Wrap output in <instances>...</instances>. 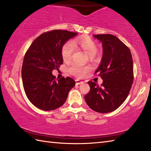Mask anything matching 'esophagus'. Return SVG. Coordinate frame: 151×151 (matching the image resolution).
I'll list each match as a JSON object with an SVG mask.
<instances>
[{
  "label": "esophagus",
  "mask_w": 151,
  "mask_h": 151,
  "mask_svg": "<svg viewBox=\"0 0 151 151\" xmlns=\"http://www.w3.org/2000/svg\"><path fill=\"white\" fill-rule=\"evenodd\" d=\"M83 81H80V80H76V85H79V84H81V83H83Z\"/></svg>",
  "instance_id": "esophagus-1"
}]
</instances>
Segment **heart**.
Returning <instances> with one entry per match:
<instances>
[{
  "label": "heart",
  "instance_id": "b5f03b06",
  "mask_svg": "<svg viewBox=\"0 0 151 151\" xmlns=\"http://www.w3.org/2000/svg\"><path fill=\"white\" fill-rule=\"evenodd\" d=\"M74 47L81 48L89 55L90 59H93L98 52V47L95 42L90 38H78L72 42H67L63 45L61 50V55L63 61L68 62L72 59V55L74 51ZM89 66H83L76 63L72 64L68 67V71L71 74L78 78H83L89 72Z\"/></svg>",
  "mask_w": 151,
  "mask_h": 151
}]
</instances>
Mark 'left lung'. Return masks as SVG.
<instances>
[{
    "instance_id": "1",
    "label": "left lung",
    "mask_w": 151,
    "mask_h": 151,
    "mask_svg": "<svg viewBox=\"0 0 151 151\" xmlns=\"http://www.w3.org/2000/svg\"><path fill=\"white\" fill-rule=\"evenodd\" d=\"M102 42L103 56L95 72L103 79L101 86L88 82L90 92L85 96L90 109L99 113L116 110L128 96L134 80L133 61L130 49L117 37L94 35Z\"/></svg>"
}]
</instances>
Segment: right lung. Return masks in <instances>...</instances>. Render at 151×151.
I'll return each mask as SVG.
<instances>
[{
	"instance_id": "add662e5",
	"label": "right lung",
	"mask_w": 151,
	"mask_h": 151,
	"mask_svg": "<svg viewBox=\"0 0 151 151\" xmlns=\"http://www.w3.org/2000/svg\"><path fill=\"white\" fill-rule=\"evenodd\" d=\"M78 33L53 29L42 33L26 51L22 66V79L26 95L37 108L53 110L61 106L76 85L72 78L56 79L52 71L63 64L61 50Z\"/></svg>"
}]
</instances>
